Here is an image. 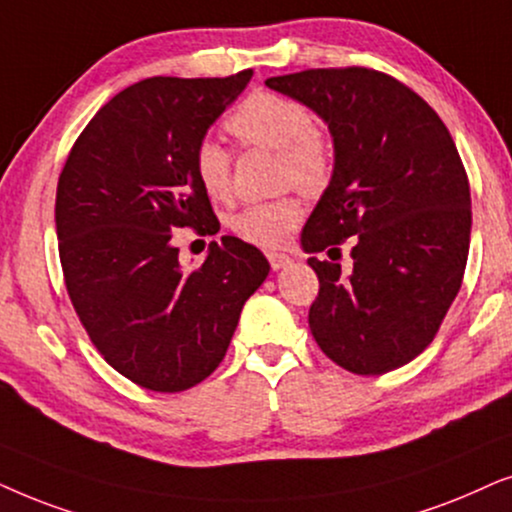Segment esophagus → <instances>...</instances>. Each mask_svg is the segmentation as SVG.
Returning a JSON list of instances; mask_svg holds the SVG:
<instances>
[{"label": "esophagus", "instance_id": "esophagus-1", "mask_svg": "<svg viewBox=\"0 0 512 512\" xmlns=\"http://www.w3.org/2000/svg\"><path fill=\"white\" fill-rule=\"evenodd\" d=\"M290 262H292V257L285 255V252H269V264L274 271L285 269Z\"/></svg>", "mask_w": 512, "mask_h": 512}]
</instances>
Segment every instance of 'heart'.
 I'll use <instances>...</instances> for the list:
<instances>
[{"mask_svg":"<svg viewBox=\"0 0 512 512\" xmlns=\"http://www.w3.org/2000/svg\"><path fill=\"white\" fill-rule=\"evenodd\" d=\"M224 126L245 147L274 149L283 185L316 194L330 182L332 145L311 126V112L299 100L274 91H252L231 109ZM194 175L210 199L227 201L231 196V154L220 142L206 138L196 145ZM302 213L295 196H281L243 208L231 220V229L252 245L278 248Z\"/></svg>","mask_w":512,"mask_h":512,"instance_id":"b5f03b06","label":"heart"}]
</instances>
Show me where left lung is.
<instances>
[{"label": "left lung", "mask_w": 512, "mask_h": 512, "mask_svg": "<svg viewBox=\"0 0 512 512\" xmlns=\"http://www.w3.org/2000/svg\"><path fill=\"white\" fill-rule=\"evenodd\" d=\"M267 86L313 109L335 142L302 248L337 260L351 241L353 269L309 257L320 281L311 335L353 374L403 367L433 342L468 260L470 187L452 135L412 88L367 67L304 70Z\"/></svg>", "instance_id": "obj_1"}]
</instances>
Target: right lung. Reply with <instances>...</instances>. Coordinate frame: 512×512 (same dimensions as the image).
<instances>
[{
    "mask_svg": "<svg viewBox=\"0 0 512 512\" xmlns=\"http://www.w3.org/2000/svg\"><path fill=\"white\" fill-rule=\"evenodd\" d=\"M250 77H152L124 88L88 121L60 173L67 295L100 356L149 391H187L210 377L245 299L269 276L267 257L236 236L185 269L173 234L220 231L194 149Z\"/></svg>",
    "mask_w": 512,
    "mask_h": 512,
    "instance_id": "right-lung-1",
    "label": "right lung"
}]
</instances>
